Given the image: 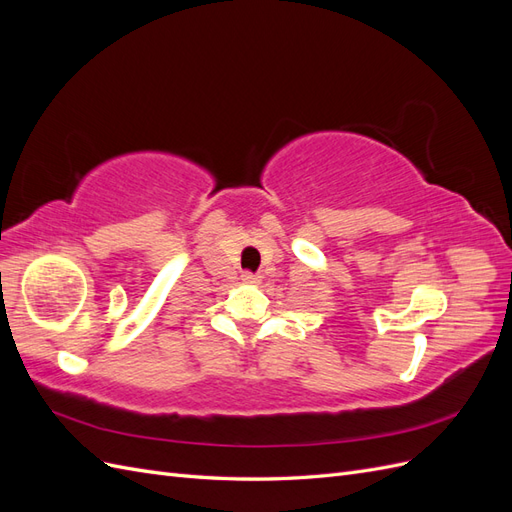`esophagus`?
Returning <instances> with one entry per match:
<instances>
[{"label":"esophagus","instance_id":"34e87169","mask_svg":"<svg viewBox=\"0 0 512 512\" xmlns=\"http://www.w3.org/2000/svg\"><path fill=\"white\" fill-rule=\"evenodd\" d=\"M241 280H243L245 284H260V275H256V273H252V271H243Z\"/></svg>","mask_w":512,"mask_h":512}]
</instances>
